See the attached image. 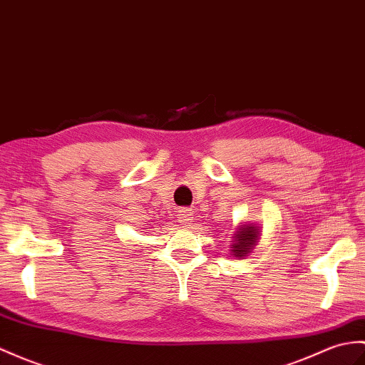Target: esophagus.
Listing matches in <instances>:
<instances>
[{
	"instance_id": "1",
	"label": "esophagus",
	"mask_w": 365,
	"mask_h": 365,
	"mask_svg": "<svg viewBox=\"0 0 365 365\" xmlns=\"http://www.w3.org/2000/svg\"><path fill=\"white\" fill-rule=\"evenodd\" d=\"M191 216H192V211L190 208H186V207H183L179 211H177V221H179L180 225H183V227L190 225L192 222Z\"/></svg>"
}]
</instances>
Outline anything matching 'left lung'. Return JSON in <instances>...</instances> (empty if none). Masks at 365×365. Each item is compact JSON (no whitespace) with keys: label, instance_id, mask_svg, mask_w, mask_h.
Returning a JSON list of instances; mask_svg holds the SVG:
<instances>
[{"label":"left lung","instance_id":"obj_1","mask_svg":"<svg viewBox=\"0 0 365 365\" xmlns=\"http://www.w3.org/2000/svg\"><path fill=\"white\" fill-rule=\"evenodd\" d=\"M253 230H255V228H252V227L242 228L241 235H238V238H240L238 244L233 245V250H235L233 255L245 257V253H247V245L249 247H252V242H257V241H253L255 240V232Z\"/></svg>","mask_w":365,"mask_h":365}]
</instances>
